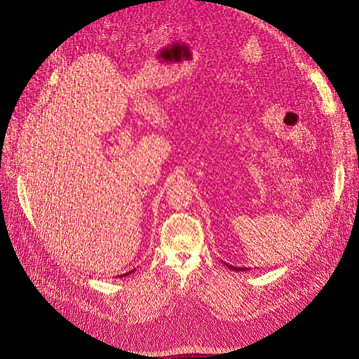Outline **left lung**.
I'll use <instances>...</instances> for the list:
<instances>
[{"label":"left lung","instance_id":"8db88e82","mask_svg":"<svg viewBox=\"0 0 359 359\" xmlns=\"http://www.w3.org/2000/svg\"><path fill=\"white\" fill-rule=\"evenodd\" d=\"M226 267L228 269H231V270H233V271H245V270H248V269H241V267H235V266H231V264H226Z\"/></svg>","mask_w":359,"mask_h":359}]
</instances>
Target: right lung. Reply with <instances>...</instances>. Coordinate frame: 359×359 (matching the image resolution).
Returning a JSON list of instances; mask_svg holds the SVG:
<instances>
[{
	"label": "right lung",
	"instance_id": "1",
	"mask_svg": "<svg viewBox=\"0 0 359 359\" xmlns=\"http://www.w3.org/2000/svg\"><path fill=\"white\" fill-rule=\"evenodd\" d=\"M133 271H135V269H134V270H131V271H128V273H126V274H123V276H119V277H126V276H130Z\"/></svg>",
	"mask_w": 359,
	"mask_h": 359
}]
</instances>
